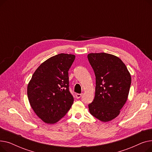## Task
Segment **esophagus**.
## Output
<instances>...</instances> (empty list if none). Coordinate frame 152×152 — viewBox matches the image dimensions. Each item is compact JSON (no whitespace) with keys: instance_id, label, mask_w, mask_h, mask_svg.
<instances>
[{"instance_id":"esophagus-1","label":"esophagus","mask_w":152,"mask_h":152,"mask_svg":"<svg viewBox=\"0 0 152 152\" xmlns=\"http://www.w3.org/2000/svg\"><path fill=\"white\" fill-rule=\"evenodd\" d=\"M82 94H76V99H79L80 97H81V96H82Z\"/></svg>"}]
</instances>
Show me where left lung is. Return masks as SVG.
Wrapping results in <instances>:
<instances>
[{"label": "left lung", "instance_id": "obj_1", "mask_svg": "<svg viewBox=\"0 0 152 152\" xmlns=\"http://www.w3.org/2000/svg\"><path fill=\"white\" fill-rule=\"evenodd\" d=\"M95 76V92L89 104L90 113L102 122L116 118L124 105L129 92L131 74L118 57L107 53L87 55Z\"/></svg>", "mask_w": 152, "mask_h": 152}]
</instances>
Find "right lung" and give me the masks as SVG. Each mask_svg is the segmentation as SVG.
I'll use <instances>...</instances> for the list:
<instances>
[{
    "mask_svg": "<svg viewBox=\"0 0 152 152\" xmlns=\"http://www.w3.org/2000/svg\"><path fill=\"white\" fill-rule=\"evenodd\" d=\"M75 55L60 53L40 65L28 84L29 102L44 123L54 124L65 116L74 99L69 91L68 70Z\"/></svg>",
    "mask_w": 152,
    "mask_h": 152,
    "instance_id": "obj_1",
    "label": "right lung"
}]
</instances>
